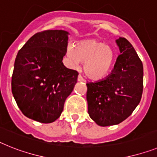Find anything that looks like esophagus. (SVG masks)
Segmentation results:
<instances>
[{"mask_svg": "<svg viewBox=\"0 0 157 157\" xmlns=\"http://www.w3.org/2000/svg\"><path fill=\"white\" fill-rule=\"evenodd\" d=\"M77 81H80V82H84V81H85V79L83 78L81 75H79L78 77H77Z\"/></svg>", "mask_w": 157, "mask_h": 157, "instance_id": "obj_1", "label": "esophagus"}]
</instances>
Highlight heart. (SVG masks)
Listing matches in <instances>:
<instances>
[{
	"mask_svg": "<svg viewBox=\"0 0 157 157\" xmlns=\"http://www.w3.org/2000/svg\"><path fill=\"white\" fill-rule=\"evenodd\" d=\"M67 56L71 66L77 67L79 62H85L83 70L88 77L100 80L112 70L116 59L114 48L96 39L79 42L76 47L67 48Z\"/></svg>",
	"mask_w": 157,
	"mask_h": 157,
	"instance_id": "1",
	"label": "heart"
}]
</instances>
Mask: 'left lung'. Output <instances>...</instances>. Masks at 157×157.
Wrapping results in <instances>:
<instances>
[{
  "instance_id": "1",
  "label": "left lung",
  "mask_w": 157,
  "mask_h": 157,
  "mask_svg": "<svg viewBox=\"0 0 157 157\" xmlns=\"http://www.w3.org/2000/svg\"><path fill=\"white\" fill-rule=\"evenodd\" d=\"M120 50L114 68L105 79L87 83L88 113L102 127L121 123L139 105L143 93V64L130 42L116 40Z\"/></svg>"
}]
</instances>
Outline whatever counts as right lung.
<instances>
[{"mask_svg":"<svg viewBox=\"0 0 157 157\" xmlns=\"http://www.w3.org/2000/svg\"><path fill=\"white\" fill-rule=\"evenodd\" d=\"M68 32L46 30L32 36L19 50L12 76V93L28 118L52 123L60 117L78 72L62 62Z\"/></svg>","mask_w":157,"mask_h":157,"instance_id":"1","label":"right lung"}]
</instances>
